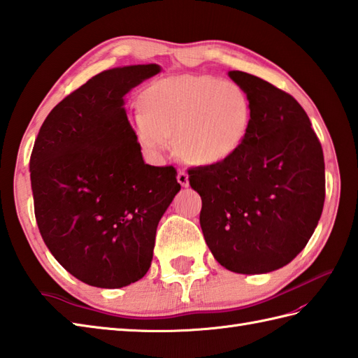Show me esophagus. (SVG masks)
Segmentation results:
<instances>
[{"label": "esophagus", "instance_id": "obj_1", "mask_svg": "<svg viewBox=\"0 0 358 358\" xmlns=\"http://www.w3.org/2000/svg\"><path fill=\"white\" fill-rule=\"evenodd\" d=\"M178 182L182 187H188L189 180H188V173L185 170H179L178 171Z\"/></svg>", "mask_w": 358, "mask_h": 358}]
</instances>
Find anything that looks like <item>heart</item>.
Instances as JSON below:
<instances>
[{
  "label": "heart",
  "mask_w": 358,
  "mask_h": 358,
  "mask_svg": "<svg viewBox=\"0 0 358 358\" xmlns=\"http://www.w3.org/2000/svg\"><path fill=\"white\" fill-rule=\"evenodd\" d=\"M134 138L155 157L174 142L178 155L194 165L233 157L246 139L251 104L241 85L208 75H180L150 84L141 93Z\"/></svg>",
  "instance_id": "1"
}]
</instances>
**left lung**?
Returning <instances> with one entry per match:
<instances>
[{
    "mask_svg": "<svg viewBox=\"0 0 358 358\" xmlns=\"http://www.w3.org/2000/svg\"><path fill=\"white\" fill-rule=\"evenodd\" d=\"M228 75L250 99L248 134L233 157L188 170V180L214 259L233 273L265 274L288 265L319 224L323 150L291 94L245 71Z\"/></svg>",
    "mask_w": 358,
    "mask_h": 358,
    "instance_id": "obj_1",
    "label": "left lung"
}]
</instances>
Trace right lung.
Masks as SVG:
<instances>
[{
	"label": "right lung",
	"mask_w": 358,
	"mask_h": 358,
	"mask_svg": "<svg viewBox=\"0 0 358 358\" xmlns=\"http://www.w3.org/2000/svg\"><path fill=\"white\" fill-rule=\"evenodd\" d=\"M157 64L116 67L55 107L30 156L35 217L53 257L78 280L122 288L152 265L156 228L178 194L174 166L144 162L124 96Z\"/></svg>",
	"instance_id": "add662e5"
}]
</instances>
